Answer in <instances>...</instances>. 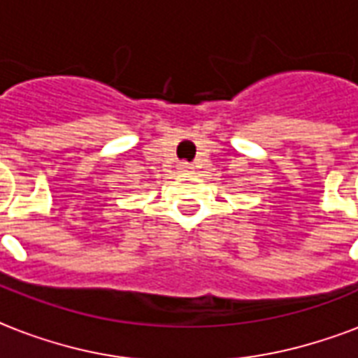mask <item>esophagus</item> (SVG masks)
<instances>
[{"instance_id":"esophagus-1","label":"esophagus","mask_w":358,"mask_h":358,"mask_svg":"<svg viewBox=\"0 0 358 358\" xmlns=\"http://www.w3.org/2000/svg\"><path fill=\"white\" fill-rule=\"evenodd\" d=\"M179 169H181L182 173H189V171H192V164H189V162H179Z\"/></svg>"}]
</instances>
